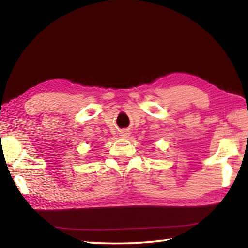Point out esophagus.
I'll list each match as a JSON object with an SVG mask.
<instances>
[{"mask_svg":"<svg viewBox=\"0 0 248 248\" xmlns=\"http://www.w3.org/2000/svg\"><path fill=\"white\" fill-rule=\"evenodd\" d=\"M119 136L123 137V138H125V137L129 136V132H128V131H121Z\"/></svg>","mask_w":248,"mask_h":248,"instance_id":"obj_1","label":"esophagus"}]
</instances>
